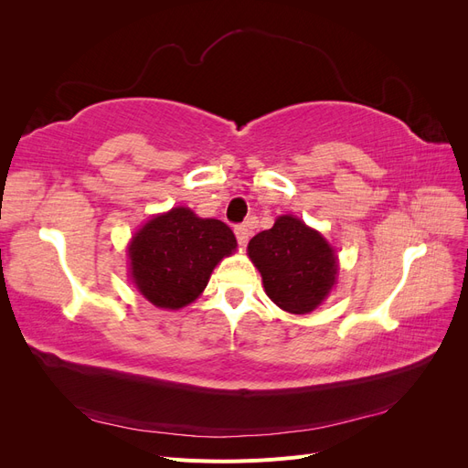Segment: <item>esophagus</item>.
Returning <instances> with one entry per match:
<instances>
[{
	"label": "esophagus",
	"mask_w": 468,
	"mask_h": 468,
	"mask_svg": "<svg viewBox=\"0 0 468 468\" xmlns=\"http://www.w3.org/2000/svg\"><path fill=\"white\" fill-rule=\"evenodd\" d=\"M251 229H253L251 222L236 226L234 232H236V239H238L239 246H246V244H248V239H250V236H251Z\"/></svg>",
	"instance_id": "1"
}]
</instances>
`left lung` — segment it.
<instances>
[{"label": "left lung", "instance_id": "8db88e82", "mask_svg": "<svg viewBox=\"0 0 468 468\" xmlns=\"http://www.w3.org/2000/svg\"><path fill=\"white\" fill-rule=\"evenodd\" d=\"M248 256L260 269L269 299L291 314L313 313L335 285L334 248L292 215L279 217L273 229L253 236Z\"/></svg>", "mask_w": 468, "mask_h": 468}]
</instances>
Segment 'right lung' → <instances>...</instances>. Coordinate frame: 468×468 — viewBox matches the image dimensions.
I'll return each mask as SVG.
<instances>
[{
	"label": "right lung",
	"instance_id": "right-lung-1",
	"mask_svg": "<svg viewBox=\"0 0 468 468\" xmlns=\"http://www.w3.org/2000/svg\"><path fill=\"white\" fill-rule=\"evenodd\" d=\"M236 246L230 226L176 207L134 234L129 246L131 277L154 306L179 310L205 291L212 269L232 256Z\"/></svg>",
	"mask_w": 468,
	"mask_h": 468
}]
</instances>
